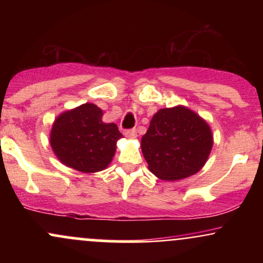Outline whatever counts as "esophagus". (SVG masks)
Instances as JSON below:
<instances>
[{"label":"esophagus","instance_id":"esophagus-1","mask_svg":"<svg viewBox=\"0 0 263 263\" xmlns=\"http://www.w3.org/2000/svg\"><path fill=\"white\" fill-rule=\"evenodd\" d=\"M125 136L128 138H136L137 137V132H136V129H126L125 131Z\"/></svg>","mask_w":263,"mask_h":263}]
</instances>
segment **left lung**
<instances>
[{
	"label": "left lung",
	"instance_id": "left-lung-1",
	"mask_svg": "<svg viewBox=\"0 0 263 263\" xmlns=\"http://www.w3.org/2000/svg\"><path fill=\"white\" fill-rule=\"evenodd\" d=\"M211 147L209 125L185 106L161 108L141 140L149 171L162 180H179L198 173Z\"/></svg>",
	"mask_w": 263,
	"mask_h": 263
}]
</instances>
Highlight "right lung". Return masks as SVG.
Segmentation results:
<instances>
[{"label":"right lung","mask_w":263,"mask_h":263,"mask_svg":"<svg viewBox=\"0 0 263 263\" xmlns=\"http://www.w3.org/2000/svg\"><path fill=\"white\" fill-rule=\"evenodd\" d=\"M102 111L84 104L60 114L53 123L50 146L63 164L83 173H95L107 167L122 137L115 123L102 122Z\"/></svg>","instance_id":"right-lung-1"}]
</instances>
